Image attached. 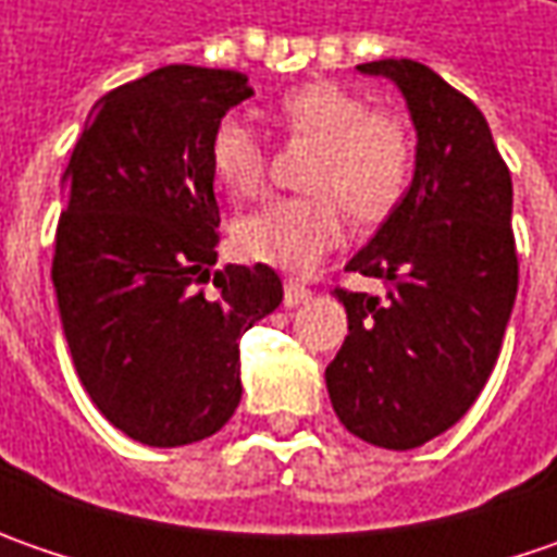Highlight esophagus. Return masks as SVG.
<instances>
[{
    "label": "esophagus",
    "instance_id": "1",
    "mask_svg": "<svg viewBox=\"0 0 557 557\" xmlns=\"http://www.w3.org/2000/svg\"><path fill=\"white\" fill-rule=\"evenodd\" d=\"M312 297V290L307 285H300V282H294L288 278L285 282V307H297V304H307Z\"/></svg>",
    "mask_w": 557,
    "mask_h": 557
}]
</instances>
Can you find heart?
I'll list each match as a JSON object with an SVG mask.
<instances>
[{
  "mask_svg": "<svg viewBox=\"0 0 557 557\" xmlns=\"http://www.w3.org/2000/svg\"><path fill=\"white\" fill-rule=\"evenodd\" d=\"M275 120L290 141L312 145L300 185L310 195L278 198L232 225V247L250 263L310 272L341 242V210L356 225H377L394 213L412 180L416 148L406 123L374 111L334 79H310L275 101ZM216 185L250 198L267 180V145L245 120L223 117L207 141Z\"/></svg>",
  "mask_w": 557,
  "mask_h": 557,
  "instance_id": "1",
  "label": "heart"
}]
</instances>
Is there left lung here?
Returning a JSON list of instances; mask_svg holds the SVG:
<instances>
[{"label":"left lung","mask_w":557,"mask_h":557,"mask_svg":"<svg viewBox=\"0 0 557 557\" xmlns=\"http://www.w3.org/2000/svg\"><path fill=\"white\" fill-rule=\"evenodd\" d=\"M356 71L399 86L416 123V176L387 223L347 263L387 297L334 288L347 310L325 369L341 424L384 449L449 431L503 350L518 294L511 173L478 104L431 67L384 58Z\"/></svg>","instance_id":"left-lung-1"}]
</instances>
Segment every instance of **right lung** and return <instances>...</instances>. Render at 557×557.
<instances>
[{
    "label": "right lung",
    "mask_w": 557,
    "mask_h": 557,
    "mask_svg": "<svg viewBox=\"0 0 557 557\" xmlns=\"http://www.w3.org/2000/svg\"><path fill=\"white\" fill-rule=\"evenodd\" d=\"M250 96L238 71L166 64L98 101L64 173L52 257L61 329L98 412L148 446L223 428L242 399V334L282 304L267 263L213 272L207 141Z\"/></svg>",
    "instance_id": "add662e5"
}]
</instances>
